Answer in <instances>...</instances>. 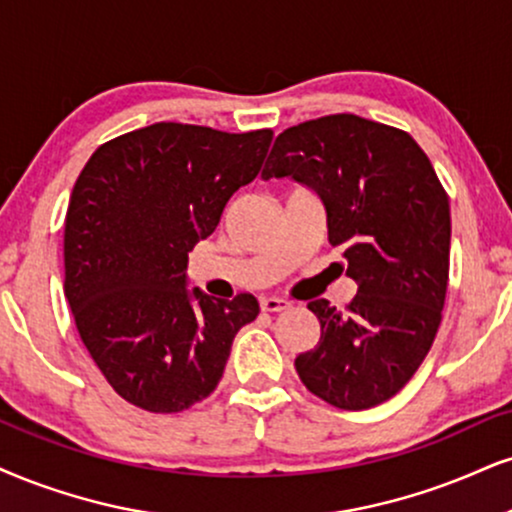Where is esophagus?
Here are the masks:
<instances>
[{"label":"esophagus","mask_w":512,"mask_h":512,"mask_svg":"<svg viewBox=\"0 0 512 512\" xmlns=\"http://www.w3.org/2000/svg\"><path fill=\"white\" fill-rule=\"evenodd\" d=\"M287 308H289V301L277 299V296H266V299H261V311H266V313L287 311Z\"/></svg>","instance_id":"obj_1"}]
</instances>
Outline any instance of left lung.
<instances>
[{"mask_svg": "<svg viewBox=\"0 0 512 512\" xmlns=\"http://www.w3.org/2000/svg\"><path fill=\"white\" fill-rule=\"evenodd\" d=\"M294 178L318 192L327 239L344 246L358 294L344 311L308 308L320 342L296 356L311 394L365 410L406 387L432 349L449 287L451 208L427 154L406 130L332 113L292 125L261 178Z\"/></svg>", "mask_w": 512, "mask_h": 512, "instance_id": "left-lung-1", "label": "left lung"}]
</instances>
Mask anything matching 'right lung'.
Segmentation results:
<instances>
[{
	"label": "right lung",
	"mask_w": 512,
	"mask_h": 512,
	"mask_svg": "<svg viewBox=\"0 0 512 512\" xmlns=\"http://www.w3.org/2000/svg\"><path fill=\"white\" fill-rule=\"evenodd\" d=\"M273 130L154 123L104 142L75 180L63 230L75 327L121 399L182 413L213 394L258 301L187 292V254L266 159Z\"/></svg>",
	"instance_id": "obj_1"
}]
</instances>
